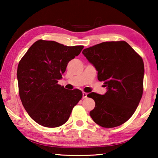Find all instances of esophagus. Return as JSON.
<instances>
[{
	"label": "esophagus",
	"mask_w": 158,
	"mask_h": 158,
	"mask_svg": "<svg viewBox=\"0 0 158 158\" xmlns=\"http://www.w3.org/2000/svg\"><path fill=\"white\" fill-rule=\"evenodd\" d=\"M83 98H87V93L85 92H83Z\"/></svg>",
	"instance_id": "34e87169"
}]
</instances>
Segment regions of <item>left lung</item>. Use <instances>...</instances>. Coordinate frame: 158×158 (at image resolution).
I'll return each instance as SVG.
<instances>
[{
	"label": "left lung",
	"mask_w": 158,
	"mask_h": 158,
	"mask_svg": "<svg viewBox=\"0 0 158 158\" xmlns=\"http://www.w3.org/2000/svg\"><path fill=\"white\" fill-rule=\"evenodd\" d=\"M82 53L95 66L98 80L107 89L105 95L88 94L95 102L90 116L105 128L123 124L135 113L142 97V58L125 41L102 42Z\"/></svg>",
	"instance_id": "obj_1"
}]
</instances>
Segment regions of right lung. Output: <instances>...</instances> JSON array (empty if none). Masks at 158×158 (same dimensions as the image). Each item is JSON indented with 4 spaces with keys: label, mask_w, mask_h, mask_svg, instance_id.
I'll use <instances>...</instances> for the list:
<instances>
[{
    "label": "right lung",
    "mask_w": 158,
    "mask_h": 158,
    "mask_svg": "<svg viewBox=\"0 0 158 158\" xmlns=\"http://www.w3.org/2000/svg\"><path fill=\"white\" fill-rule=\"evenodd\" d=\"M84 46H64L39 40L29 48L17 68L19 93L23 107L37 123L57 127L65 123L82 98L79 89L68 90L58 84L69 61Z\"/></svg>",
    "instance_id": "add662e5"
}]
</instances>
